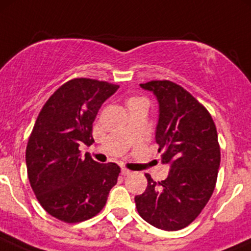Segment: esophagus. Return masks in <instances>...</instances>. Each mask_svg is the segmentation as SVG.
Segmentation results:
<instances>
[{"label":"esophagus","mask_w":251,"mask_h":251,"mask_svg":"<svg viewBox=\"0 0 251 251\" xmlns=\"http://www.w3.org/2000/svg\"><path fill=\"white\" fill-rule=\"evenodd\" d=\"M121 175H124V176H128V175H131V171L127 170V169H121Z\"/></svg>","instance_id":"34e87169"}]
</instances>
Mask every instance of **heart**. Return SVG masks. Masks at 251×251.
Wrapping results in <instances>:
<instances>
[{
  "mask_svg": "<svg viewBox=\"0 0 251 251\" xmlns=\"http://www.w3.org/2000/svg\"><path fill=\"white\" fill-rule=\"evenodd\" d=\"M142 98H131L130 100H128V104H130V103H133V102H137V100H141Z\"/></svg>",
  "mask_w": 251,
  "mask_h": 251,
  "instance_id": "heart-1",
  "label": "heart"
}]
</instances>
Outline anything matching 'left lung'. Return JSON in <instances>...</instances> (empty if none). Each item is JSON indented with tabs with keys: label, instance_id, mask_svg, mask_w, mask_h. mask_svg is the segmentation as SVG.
Here are the masks:
<instances>
[{
	"label": "left lung",
	"instance_id": "1",
	"mask_svg": "<svg viewBox=\"0 0 251 251\" xmlns=\"http://www.w3.org/2000/svg\"><path fill=\"white\" fill-rule=\"evenodd\" d=\"M159 103L155 142L170 171L161 182L146 174L148 186L135 197L140 216L164 231H178L197 219L209 201L220 168L214 120L183 87L171 81L141 83Z\"/></svg>",
	"mask_w": 251,
	"mask_h": 251
}]
</instances>
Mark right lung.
<instances>
[{
	"mask_svg": "<svg viewBox=\"0 0 251 251\" xmlns=\"http://www.w3.org/2000/svg\"><path fill=\"white\" fill-rule=\"evenodd\" d=\"M119 86L92 78H74L46 102L26 147L27 177L41 206L67 224L96 216L118 182L120 168L100 164L78 147L93 143L92 125L103 103Z\"/></svg>",
	"mask_w": 251,
	"mask_h": 251,
	"instance_id": "1",
	"label": "right lung"
}]
</instances>
